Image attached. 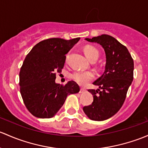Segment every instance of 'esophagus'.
<instances>
[{
    "label": "esophagus",
    "instance_id": "esophagus-1",
    "mask_svg": "<svg viewBox=\"0 0 148 148\" xmlns=\"http://www.w3.org/2000/svg\"><path fill=\"white\" fill-rule=\"evenodd\" d=\"M85 91H86V90H85L84 88H80V91H79V93H80V94H84V93Z\"/></svg>",
    "mask_w": 148,
    "mask_h": 148
}]
</instances>
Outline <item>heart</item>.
<instances>
[{"mask_svg": "<svg viewBox=\"0 0 148 148\" xmlns=\"http://www.w3.org/2000/svg\"><path fill=\"white\" fill-rule=\"evenodd\" d=\"M84 52L86 57L90 61L94 59H98L99 57V50L93 46H86L84 49ZM71 77L79 84L85 85L94 78V74L91 71H77L71 74Z\"/></svg>", "mask_w": 148, "mask_h": 148, "instance_id": "obj_1", "label": "heart"}]
</instances>
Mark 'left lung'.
<instances>
[{
  "instance_id": "left-lung-1",
  "label": "left lung",
  "mask_w": 148,
  "mask_h": 148,
  "mask_svg": "<svg viewBox=\"0 0 148 148\" xmlns=\"http://www.w3.org/2000/svg\"><path fill=\"white\" fill-rule=\"evenodd\" d=\"M85 40L101 45L106 54L105 71L93 83L99 88L88 90L94 101L83 108L88 119L103 121L114 116L122 107L133 82L134 62L126 47L113 37L102 35Z\"/></svg>"
}]
</instances>
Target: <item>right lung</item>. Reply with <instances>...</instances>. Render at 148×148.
Here are the masks:
<instances>
[{
  "instance_id": "1",
  "label": "right lung",
  "mask_w": 148,
  "mask_h": 148,
  "mask_svg": "<svg viewBox=\"0 0 148 148\" xmlns=\"http://www.w3.org/2000/svg\"><path fill=\"white\" fill-rule=\"evenodd\" d=\"M79 37L69 40L49 38L40 42L27 54L20 71V88L27 110L39 119H50L59 111L67 96L79 92L74 81L64 86L55 82L66 56Z\"/></svg>"
}]
</instances>
